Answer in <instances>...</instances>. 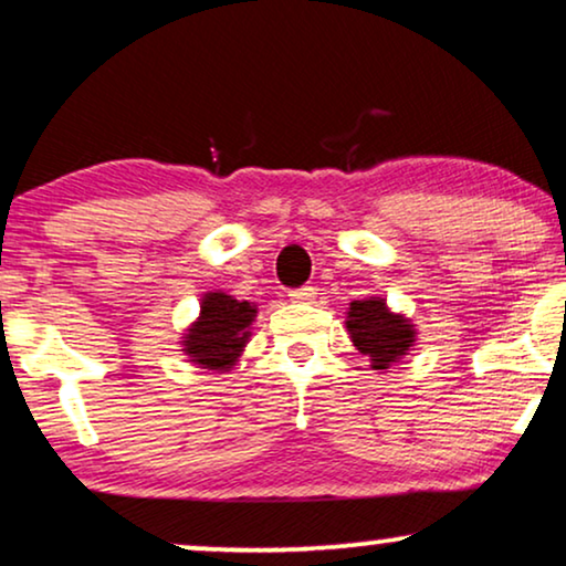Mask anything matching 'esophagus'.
<instances>
[{"instance_id":"esophagus-1","label":"esophagus","mask_w":566,"mask_h":566,"mask_svg":"<svg viewBox=\"0 0 566 566\" xmlns=\"http://www.w3.org/2000/svg\"><path fill=\"white\" fill-rule=\"evenodd\" d=\"M314 296H317V289H314V285H301V289L289 291V298L293 304H312Z\"/></svg>"}]
</instances>
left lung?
<instances>
[{"mask_svg": "<svg viewBox=\"0 0 566 566\" xmlns=\"http://www.w3.org/2000/svg\"><path fill=\"white\" fill-rule=\"evenodd\" d=\"M354 346L371 361V369H390L413 346V325L387 310L385 298H361L350 301L346 319Z\"/></svg>", "mask_w": 566, "mask_h": 566, "instance_id": "left-lung-1", "label": "left lung"}]
</instances>
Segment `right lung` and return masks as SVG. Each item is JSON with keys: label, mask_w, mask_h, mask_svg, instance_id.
Instances as JSON below:
<instances>
[{"label": "right lung", "mask_w": 566, "mask_h": 566, "mask_svg": "<svg viewBox=\"0 0 566 566\" xmlns=\"http://www.w3.org/2000/svg\"><path fill=\"white\" fill-rule=\"evenodd\" d=\"M256 310L229 293H205L200 317L187 329L185 354L202 369L229 371L244 350Z\"/></svg>", "instance_id": "obj_1"}]
</instances>
